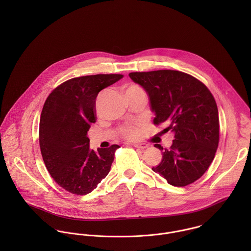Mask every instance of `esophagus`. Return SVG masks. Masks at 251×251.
<instances>
[{
	"label": "esophagus",
	"mask_w": 251,
	"mask_h": 251,
	"mask_svg": "<svg viewBox=\"0 0 251 251\" xmlns=\"http://www.w3.org/2000/svg\"><path fill=\"white\" fill-rule=\"evenodd\" d=\"M133 146H134L135 148H138V149H142V150H144V149H146V148H148V147H149V146H148V144L146 143L133 144Z\"/></svg>",
	"instance_id": "esophagus-1"
}]
</instances>
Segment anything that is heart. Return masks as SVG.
Wrapping results in <instances>:
<instances>
[{
    "label": "heart",
    "instance_id": "heart-1",
    "mask_svg": "<svg viewBox=\"0 0 251 251\" xmlns=\"http://www.w3.org/2000/svg\"><path fill=\"white\" fill-rule=\"evenodd\" d=\"M137 88H139V87H137V86H135V85H130V86L126 87V93L127 91H129V90L137 89ZM122 134H123L125 137L128 138V139H134V138H136L137 135H138V130H137V128H136L135 126H125V127L122 128Z\"/></svg>",
    "mask_w": 251,
    "mask_h": 251
}]
</instances>
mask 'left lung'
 <instances>
[{"mask_svg":"<svg viewBox=\"0 0 251 251\" xmlns=\"http://www.w3.org/2000/svg\"><path fill=\"white\" fill-rule=\"evenodd\" d=\"M129 77L146 91L155 115L153 124L166 123L165 129L174 134L169 150L154 145L162 151V160L151 170L175 186L201 178L214 160L219 141L218 110L209 89L177 71L131 72Z\"/></svg>","mask_w":251,"mask_h":251,"instance_id":"8db88e82","label":"left lung"}]
</instances>
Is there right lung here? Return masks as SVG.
I'll list each match as a JSON object with an SVG mask.
<instances>
[{"label": "right lung", "mask_w": 251, "mask_h": 251, "mask_svg": "<svg viewBox=\"0 0 251 251\" xmlns=\"http://www.w3.org/2000/svg\"><path fill=\"white\" fill-rule=\"evenodd\" d=\"M123 77L97 74L72 78L57 87L43 105L39 121L42 158L51 177L71 193L92 192L111 169L120 146L91 150L88 131L96 123L99 93Z\"/></svg>", "instance_id": "right-lung-1"}]
</instances>
